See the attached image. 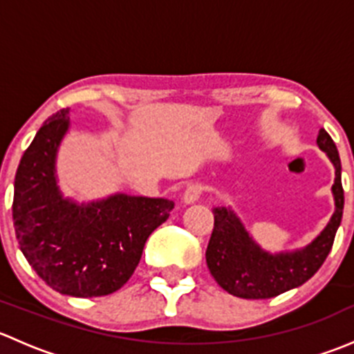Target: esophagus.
Returning <instances> with one entry per match:
<instances>
[{"mask_svg":"<svg viewBox=\"0 0 354 354\" xmlns=\"http://www.w3.org/2000/svg\"><path fill=\"white\" fill-rule=\"evenodd\" d=\"M202 190H203L202 185H200V183H192L190 187H188L187 190H185L183 202L187 203V205H190V203H195L200 198V195H202Z\"/></svg>","mask_w":354,"mask_h":354,"instance_id":"obj_1","label":"esophagus"}]
</instances>
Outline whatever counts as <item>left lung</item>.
I'll use <instances>...</instances> for the list:
<instances>
[{
    "label": "left lung",
    "instance_id": "left-lung-1",
    "mask_svg": "<svg viewBox=\"0 0 354 354\" xmlns=\"http://www.w3.org/2000/svg\"><path fill=\"white\" fill-rule=\"evenodd\" d=\"M317 145L334 166V214L308 245L286 252H267L253 240L231 207H214V230L205 260L214 279L230 295L245 299L274 298L305 284L326 262L342 219L344 192L337 147L324 128H320Z\"/></svg>",
    "mask_w": 354,
    "mask_h": 354
}]
</instances>
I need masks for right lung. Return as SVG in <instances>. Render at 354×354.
Returning a JSON list of instances; mask_svg holds the SVG:
<instances>
[{
    "label": "right lung",
    "instance_id": "right-lung-1",
    "mask_svg": "<svg viewBox=\"0 0 354 354\" xmlns=\"http://www.w3.org/2000/svg\"><path fill=\"white\" fill-rule=\"evenodd\" d=\"M70 130V109L44 121L20 159L13 224L20 250L37 276L62 295L94 298L131 277L152 231L173 200L113 194L92 202L65 197L56 159Z\"/></svg>",
    "mask_w": 354,
    "mask_h": 354
}]
</instances>
